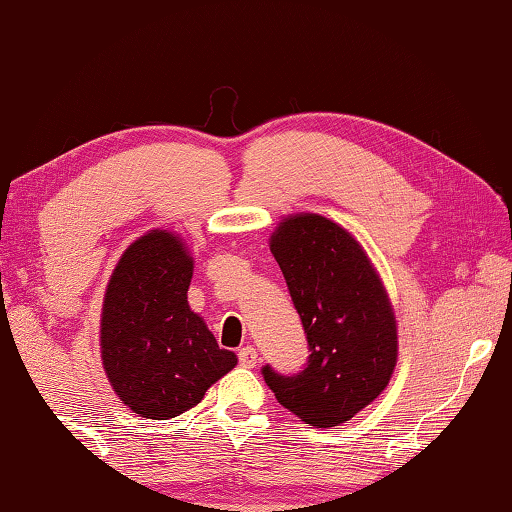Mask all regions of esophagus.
<instances>
[{"label":"esophagus","mask_w":512,"mask_h":512,"mask_svg":"<svg viewBox=\"0 0 512 512\" xmlns=\"http://www.w3.org/2000/svg\"><path fill=\"white\" fill-rule=\"evenodd\" d=\"M239 363L244 368H255L257 363V350L253 348V345H246V348L239 350Z\"/></svg>","instance_id":"34e87169"}]
</instances>
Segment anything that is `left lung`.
Segmentation results:
<instances>
[{
    "label": "left lung",
    "mask_w": 512,
    "mask_h": 512,
    "mask_svg": "<svg viewBox=\"0 0 512 512\" xmlns=\"http://www.w3.org/2000/svg\"><path fill=\"white\" fill-rule=\"evenodd\" d=\"M309 343L287 377L264 366L277 402L316 429L339 427L377 400L397 363V320L363 246L332 219L284 216L268 239Z\"/></svg>",
    "instance_id": "left-lung-1"
}]
</instances>
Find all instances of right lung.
I'll list each match as a JSON object with an SVG mask.
<instances>
[{
	"mask_svg": "<svg viewBox=\"0 0 512 512\" xmlns=\"http://www.w3.org/2000/svg\"><path fill=\"white\" fill-rule=\"evenodd\" d=\"M194 257L185 239L149 230L124 250L103 293L99 345L112 391L133 413L169 420L237 366L187 302Z\"/></svg>",
	"mask_w": 512,
	"mask_h": 512,
	"instance_id": "1",
	"label": "right lung"
}]
</instances>
